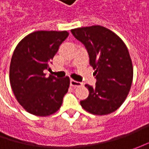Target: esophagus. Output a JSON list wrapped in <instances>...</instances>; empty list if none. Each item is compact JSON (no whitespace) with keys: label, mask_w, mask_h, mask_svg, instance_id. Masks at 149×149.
<instances>
[{"label":"esophagus","mask_w":149,"mask_h":149,"mask_svg":"<svg viewBox=\"0 0 149 149\" xmlns=\"http://www.w3.org/2000/svg\"><path fill=\"white\" fill-rule=\"evenodd\" d=\"M82 84L79 81H76V80H74V79H70V85L73 86V87H77V86H80Z\"/></svg>","instance_id":"obj_1"}]
</instances>
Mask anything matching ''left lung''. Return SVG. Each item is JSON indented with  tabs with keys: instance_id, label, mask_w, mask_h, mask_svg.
Segmentation results:
<instances>
[{
	"instance_id": "left-lung-1",
	"label": "left lung",
	"mask_w": 149,
	"mask_h": 149,
	"mask_svg": "<svg viewBox=\"0 0 149 149\" xmlns=\"http://www.w3.org/2000/svg\"><path fill=\"white\" fill-rule=\"evenodd\" d=\"M85 46L95 70V87L85 84L89 95L80 104L95 115L111 113L122 105L132 85L134 70L129 50L116 34L101 26L71 30Z\"/></svg>"
}]
</instances>
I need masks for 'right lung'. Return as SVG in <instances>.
Returning <instances> with one entry per match:
<instances>
[{
	"instance_id": "add662e5",
	"label": "right lung",
	"mask_w": 149,
	"mask_h": 149,
	"mask_svg": "<svg viewBox=\"0 0 149 149\" xmlns=\"http://www.w3.org/2000/svg\"><path fill=\"white\" fill-rule=\"evenodd\" d=\"M67 31H35L21 40L10 65V83L17 101L26 111L37 116L53 114L60 108L70 86V78L57 79L50 70L54 54L68 37Z\"/></svg>"
}]
</instances>
